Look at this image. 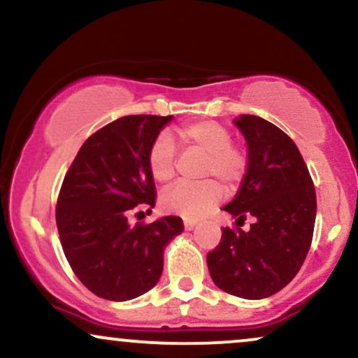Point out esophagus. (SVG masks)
Here are the masks:
<instances>
[{
    "label": "esophagus",
    "mask_w": 358,
    "mask_h": 358,
    "mask_svg": "<svg viewBox=\"0 0 358 358\" xmlns=\"http://www.w3.org/2000/svg\"><path fill=\"white\" fill-rule=\"evenodd\" d=\"M183 225H185V231H193L196 225V222L195 220H185Z\"/></svg>",
    "instance_id": "1"
}]
</instances>
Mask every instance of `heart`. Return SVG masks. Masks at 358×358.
<instances>
[{"mask_svg": "<svg viewBox=\"0 0 358 358\" xmlns=\"http://www.w3.org/2000/svg\"><path fill=\"white\" fill-rule=\"evenodd\" d=\"M180 136L185 143L205 153L203 176H217L227 187H234L248 170V156L232 145V133L215 121H200L183 126ZM175 143L168 133H159L148 151V168L156 182L165 183L175 175ZM222 188L213 180L200 183H176L163 192L159 203L163 210L188 220L207 215L220 202Z\"/></svg>", "mask_w": 358, "mask_h": 358, "instance_id": "1", "label": "heart"}]
</instances>
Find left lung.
Instances as JSON below:
<instances>
[{"mask_svg": "<svg viewBox=\"0 0 358 358\" xmlns=\"http://www.w3.org/2000/svg\"><path fill=\"white\" fill-rule=\"evenodd\" d=\"M234 124L248 143V170L239 192L222 210L248 232L225 227L220 244L207 254L217 286L245 299L281 291L298 274L313 239V180L293 139L266 119L241 114Z\"/></svg>", "mask_w": 358, "mask_h": 358, "instance_id": "left-lung-1", "label": "left lung"}]
</instances>
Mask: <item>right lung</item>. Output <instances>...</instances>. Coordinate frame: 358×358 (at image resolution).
<instances>
[{
	"label": "right lung",
	"mask_w": 358,
	"mask_h": 358,
	"mask_svg": "<svg viewBox=\"0 0 358 358\" xmlns=\"http://www.w3.org/2000/svg\"><path fill=\"white\" fill-rule=\"evenodd\" d=\"M173 116H124L82 145L62 183L57 229L80 282L97 296L127 301L145 294L163 273V252L183 232L180 217L129 225L127 213L155 207L148 151Z\"/></svg>",
	"instance_id": "1"
}]
</instances>
